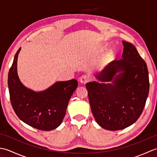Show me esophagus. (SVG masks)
<instances>
[{
  "label": "esophagus",
  "instance_id": "1",
  "mask_svg": "<svg viewBox=\"0 0 157 157\" xmlns=\"http://www.w3.org/2000/svg\"><path fill=\"white\" fill-rule=\"evenodd\" d=\"M88 80H89V78L86 75H82L80 78H79V82L82 83V84H86V83Z\"/></svg>",
  "mask_w": 157,
  "mask_h": 157
}]
</instances>
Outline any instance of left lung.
<instances>
[{
	"mask_svg": "<svg viewBox=\"0 0 157 157\" xmlns=\"http://www.w3.org/2000/svg\"><path fill=\"white\" fill-rule=\"evenodd\" d=\"M122 59L106 65L86 84L96 121L105 129H125L137 121L149 92L147 65L132 44L122 41Z\"/></svg>",
	"mask_w": 157,
	"mask_h": 157,
	"instance_id": "1",
	"label": "left lung"
}]
</instances>
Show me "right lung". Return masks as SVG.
<instances>
[{
	"instance_id": "add662e5",
	"label": "right lung",
	"mask_w": 157,
	"mask_h": 157,
	"mask_svg": "<svg viewBox=\"0 0 157 157\" xmlns=\"http://www.w3.org/2000/svg\"><path fill=\"white\" fill-rule=\"evenodd\" d=\"M16 52L8 74L10 100L16 115L22 121L36 129L51 131L61 124L68 102L78 87L76 79L56 82L47 89L36 92L20 81Z\"/></svg>"
}]
</instances>
